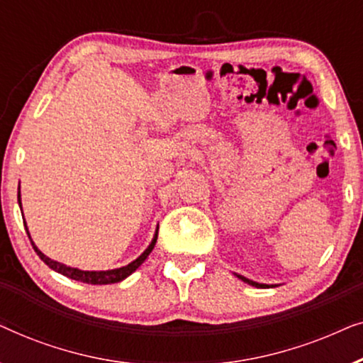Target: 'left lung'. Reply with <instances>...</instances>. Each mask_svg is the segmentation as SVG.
I'll return each mask as SVG.
<instances>
[{"instance_id":"8db88e82","label":"left lung","mask_w":363,"mask_h":363,"mask_svg":"<svg viewBox=\"0 0 363 363\" xmlns=\"http://www.w3.org/2000/svg\"><path fill=\"white\" fill-rule=\"evenodd\" d=\"M238 277H240L241 281H245V282H247V284H251V286H255V287H269L267 284H259V282H255V281L246 279V277H242V276H238Z\"/></svg>"}]
</instances>
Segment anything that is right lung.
I'll return each instance as SVG.
<instances>
[{"label": "right lung", "instance_id": "add662e5", "mask_svg": "<svg viewBox=\"0 0 363 363\" xmlns=\"http://www.w3.org/2000/svg\"><path fill=\"white\" fill-rule=\"evenodd\" d=\"M18 201L19 205H21V200H19V195H18ZM26 226V225H24ZM28 236H29V231H28ZM157 238H158V230L155 233V236H153V240L150 242V246L147 247L145 251L142 252L140 256L137 257L135 261H132L130 264L123 266V267H118V269H111V271H81V269H76V267H71V266H66V264H61V262L57 261H52L51 257H48L46 255H43L41 251L38 250L36 245H34L31 236H29V240H31V245L34 247V251L38 252V256L41 257V259L46 262V264L51 267V269L61 272L62 276H67L71 277L74 281H81V282H87V284H113V282H121L122 279H125L127 276H130L133 271L137 269L138 266L142 264L143 261L147 259V256L150 255L153 246H155L157 242Z\"/></svg>", "mask_w": 363, "mask_h": 363}]
</instances>
